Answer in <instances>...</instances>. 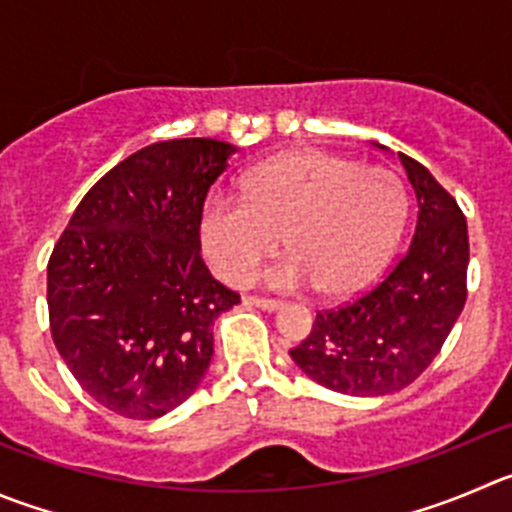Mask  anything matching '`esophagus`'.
Returning <instances> with one entry per match:
<instances>
[{"label": "esophagus", "instance_id": "esophagus-1", "mask_svg": "<svg viewBox=\"0 0 512 512\" xmlns=\"http://www.w3.org/2000/svg\"><path fill=\"white\" fill-rule=\"evenodd\" d=\"M246 304H251V306H259V309H264V311H276V309H281V301H276V299H264V296H246Z\"/></svg>", "mask_w": 512, "mask_h": 512}]
</instances>
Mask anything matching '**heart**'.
Segmentation results:
<instances>
[{"label":"heart","mask_w":512,"mask_h":512,"mask_svg":"<svg viewBox=\"0 0 512 512\" xmlns=\"http://www.w3.org/2000/svg\"><path fill=\"white\" fill-rule=\"evenodd\" d=\"M405 213V188L389 170L296 150L248 170L241 198H208L201 246L213 271L241 286L274 256L281 236L289 259L266 274V284L281 291L316 286L339 299L387 266Z\"/></svg>","instance_id":"b5f03b06"}]
</instances>
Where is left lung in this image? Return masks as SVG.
<instances>
[{
    "label": "left lung",
    "instance_id": "1",
    "mask_svg": "<svg viewBox=\"0 0 512 512\" xmlns=\"http://www.w3.org/2000/svg\"><path fill=\"white\" fill-rule=\"evenodd\" d=\"M397 158L417 198L410 248L362 296L319 311L309 337L289 352L314 382L352 397H384L415 382L467 299L465 216L425 165L405 153Z\"/></svg>",
    "mask_w": 512,
    "mask_h": 512
}]
</instances>
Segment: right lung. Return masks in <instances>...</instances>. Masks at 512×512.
<instances>
[{"mask_svg": "<svg viewBox=\"0 0 512 512\" xmlns=\"http://www.w3.org/2000/svg\"><path fill=\"white\" fill-rule=\"evenodd\" d=\"M236 153L213 138L153 143L85 193L47 264L55 347L115 415L186 402L213 357V321L241 301L201 259L208 191Z\"/></svg>", "mask_w": 512, "mask_h": 512, "instance_id": "obj_1", "label": "right lung"}]
</instances>
